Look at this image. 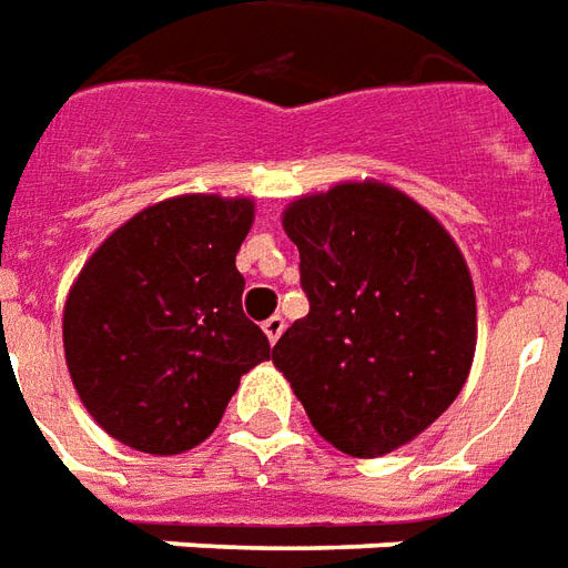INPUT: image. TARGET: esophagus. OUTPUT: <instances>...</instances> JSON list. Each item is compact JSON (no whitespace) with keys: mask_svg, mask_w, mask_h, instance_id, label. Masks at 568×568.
Segmentation results:
<instances>
[{"mask_svg":"<svg viewBox=\"0 0 568 568\" xmlns=\"http://www.w3.org/2000/svg\"><path fill=\"white\" fill-rule=\"evenodd\" d=\"M263 333H266L268 342L275 345L281 338V333H284V317H281V314H272L268 321H263Z\"/></svg>","mask_w":568,"mask_h":568,"instance_id":"esophagus-1","label":"esophagus"}]
</instances>
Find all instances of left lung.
<instances>
[{
	"instance_id": "obj_1",
	"label": "left lung",
	"mask_w": 568,
	"mask_h": 568,
	"mask_svg": "<svg viewBox=\"0 0 568 568\" xmlns=\"http://www.w3.org/2000/svg\"><path fill=\"white\" fill-rule=\"evenodd\" d=\"M308 314L272 359L314 429L354 457L412 442L448 408L475 354V290L442 223L375 181L296 199Z\"/></svg>"
}]
</instances>
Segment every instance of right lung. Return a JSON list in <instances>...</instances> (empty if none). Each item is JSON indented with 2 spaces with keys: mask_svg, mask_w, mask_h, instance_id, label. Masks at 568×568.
<instances>
[{
  "mask_svg": "<svg viewBox=\"0 0 568 568\" xmlns=\"http://www.w3.org/2000/svg\"><path fill=\"white\" fill-rule=\"evenodd\" d=\"M251 223V199H165L87 260L65 302V363L109 436L144 454L190 450L244 372L272 357L242 312L235 254Z\"/></svg>",
  "mask_w": 568,
  "mask_h": 568,
  "instance_id": "obj_1",
  "label": "right lung"
}]
</instances>
